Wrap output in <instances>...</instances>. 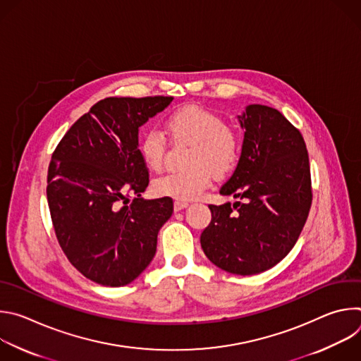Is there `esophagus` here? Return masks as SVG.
Here are the masks:
<instances>
[{
	"mask_svg": "<svg viewBox=\"0 0 361 361\" xmlns=\"http://www.w3.org/2000/svg\"><path fill=\"white\" fill-rule=\"evenodd\" d=\"M187 205H188V202H185V201H174V210L180 212V210L185 209Z\"/></svg>",
	"mask_w": 361,
	"mask_h": 361,
	"instance_id": "1",
	"label": "esophagus"
}]
</instances>
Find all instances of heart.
Returning <instances> with one entry per match:
<instances>
[{
    "label": "heart",
    "mask_w": 361,
    "mask_h": 361,
    "mask_svg": "<svg viewBox=\"0 0 361 361\" xmlns=\"http://www.w3.org/2000/svg\"><path fill=\"white\" fill-rule=\"evenodd\" d=\"M169 134L177 141L190 142L187 170L166 174L152 184L160 197L190 201L212 184L213 176L223 178L240 163L241 134L227 126L221 116L200 106H184L166 118ZM166 138L157 130L147 131L140 141V152L149 170L161 169L166 154Z\"/></svg>",
    "instance_id": "1"
}]
</instances>
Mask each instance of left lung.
Returning a JSON list of instances; mask_svg holds the SVG:
<instances>
[{"mask_svg":"<svg viewBox=\"0 0 361 361\" xmlns=\"http://www.w3.org/2000/svg\"><path fill=\"white\" fill-rule=\"evenodd\" d=\"M244 128L240 163L220 188L241 201L210 204L212 221L200 243L221 270L263 273L294 247L312 207V176L301 133L276 109L251 104L238 117Z\"/></svg>","mask_w":361,"mask_h":361,"instance_id":"obj_1","label":"left lung"}]
</instances>
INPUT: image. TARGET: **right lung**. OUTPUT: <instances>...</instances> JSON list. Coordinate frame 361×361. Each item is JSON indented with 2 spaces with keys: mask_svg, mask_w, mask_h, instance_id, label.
Returning <instances> with one entry per match:
<instances>
[{
  "mask_svg": "<svg viewBox=\"0 0 361 361\" xmlns=\"http://www.w3.org/2000/svg\"><path fill=\"white\" fill-rule=\"evenodd\" d=\"M173 99H99L51 157L47 200L59 244L68 262L97 284L121 287L135 280L151 263L157 234L173 214L171 198L141 197L149 178L138 149V127Z\"/></svg>",
  "mask_w": 361,
  "mask_h": 361,
  "instance_id": "1",
  "label": "right lung"
}]
</instances>
